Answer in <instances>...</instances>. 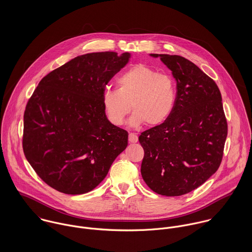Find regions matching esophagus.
I'll return each instance as SVG.
<instances>
[{"label": "esophagus", "mask_w": 252, "mask_h": 252, "mask_svg": "<svg viewBox=\"0 0 252 252\" xmlns=\"http://www.w3.org/2000/svg\"><path fill=\"white\" fill-rule=\"evenodd\" d=\"M129 142L130 143H137L138 142V136L136 133H130L129 134Z\"/></svg>", "instance_id": "esophagus-1"}]
</instances>
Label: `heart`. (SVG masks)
I'll use <instances>...</instances> for the list:
<instances>
[{
    "label": "heart",
    "instance_id": "heart-1",
    "mask_svg": "<svg viewBox=\"0 0 252 252\" xmlns=\"http://www.w3.org/2000/svg\"><path fill=\"white\" fill-rule=\"evenodd\" d=\"M117 90L107 88L103 93V106L108 121L116 126L123 123L131 110L130 123L157 126L172 114L177 98L176 79L168 73H160L145 65L136 64L116 79Z\"/></svg>",
    "mask_w": 252,
    "mask_h": 252
}]
</instances>
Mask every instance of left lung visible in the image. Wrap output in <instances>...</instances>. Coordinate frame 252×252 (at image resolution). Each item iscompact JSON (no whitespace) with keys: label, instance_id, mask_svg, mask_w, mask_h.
<instances>
[{"label":"left lung","instance_id":"1","mask_svg":"<svg viewBox=\"0 0 252 252\" xmlns=\"http://www.w3.org/2000/svg\"><path fill=\"white\" fill-rule=\"evenodd\" d=\"M160 57L177 80L178 98L170 117L143 132L141 173L147 186L163 196L193 191L218 170L228 125L215 80L179 55Z\"/></svg>","mask_w":252,"mask_h":252}]
</instances>
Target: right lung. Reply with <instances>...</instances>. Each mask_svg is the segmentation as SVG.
Instances as JSON below:
<instances>
[{"instance_id":"1","label":"right lung","mask_w":252,"mask_h":252,"mask_svg":"<svg viewBox=\"0 0 252 252\" xmlns=\"http://www.w3.org/2000/svg\"><path fill=\"white\" fill-rule=\"evenodd\" d=\"M130 53L77 56L46 74L24 111L22 145L36 175L55 190L87 193L108 175L128 144L127 131L107 118L103 93Z\"/></svg>"}]
</instances>
